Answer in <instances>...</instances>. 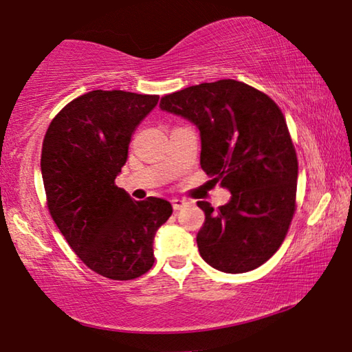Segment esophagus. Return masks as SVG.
Masks as SVG:
<instances>
[{"label": "esophagus", "instance_id": "esophagus-1", "mask_svg": "<svg viewBox=\"0 0 352 352\" xmlns=\"http://www.w3.org/2000/svg\"><path fill=\"white\" fill-rule=\"evenodd\" d=\"M171 205H173V210L177 211V210H181L182 206L186 205V200H181V199H173V200H171Z\"/></svg>", "mask_w": 352, "mask_h": 352}]
</instances>
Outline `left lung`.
Listing matches in <instances>:
<instances>
[{
    "instance_id": "8db88e82",
    "label": "left lung",
    "mask_w": 352,
    "mask_h": 352,
    "mask_svg": "<svg viewBox=\"0 0 352 352\" xmlns=\"http://www.w3.org/2000/svg\"><path fill=\"white\" fill-rule=\"evenodd\" d=\"M160 109L199 128L201 170L232 194L218 211L197 201L205 211L200 256L228 274L259 267L282 245L296 210L298 160L282 110L235 80L166 94Z\"/></svg>"
}]
</instances>
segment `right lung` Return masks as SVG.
<instances>
[{
    "label": "right lung",
    "mask_w": 352,
    "mask_h": 352,
    "mask_svg": "<svg viewBox=\"0 0 352 352\" xmlns=\"http://www.w3.org/2000/svg\"><path fill=\"white\" fill-rule=\"evenodd\" d=\"M158 96L96 89L52 118L41 148L47 208L91 271L131 280L153 266V237L173 213L170 201H136L115 186L138 124Z\"/></svg>",
    "instance_id": "right-lung-1"
}]
</instances>
